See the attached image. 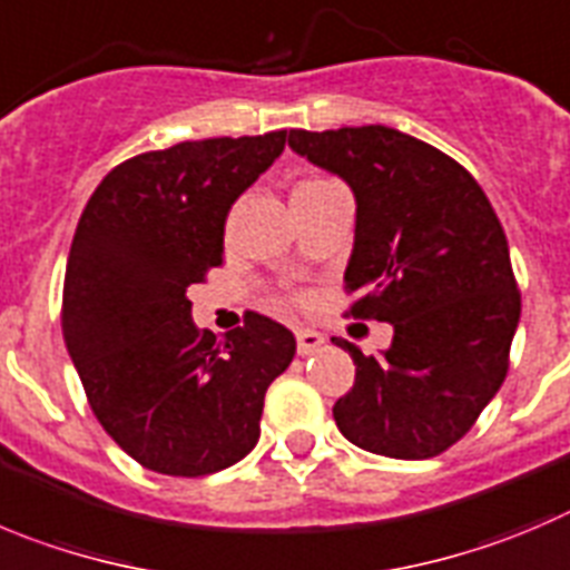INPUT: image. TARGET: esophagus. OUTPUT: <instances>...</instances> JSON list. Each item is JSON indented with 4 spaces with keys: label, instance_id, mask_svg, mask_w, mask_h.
Wrapping results in <instances>:
<instances>
[{
    "label": "esophagus",
    "instance_id": "obj_1",
    "mask_svg": "<svg viewBox=\"0 0 570 570\" xmlns=\"http://www.w3.org/2000/svg\"><path fill=\"white\" fill-rule=\"evenodd\" d=\"M295 340H297V354H301V357L317 354V351L326 345V337H323L321 332H315V328H297Z\"/></svg>",
    "mask_w": 570,
    "mask_h": 570
}]
</instances>
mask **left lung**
<instances>
[{
	"instance_id": "8db88e82",
	"label": "left lung",
	"mask_w": 570,
	"mask_h": 570,
	"mask_svg": "<svg viewBox=\"0 0 570 570\" xmlns=\"http://www.w3.org/2000/svg\"><path fill=\"white\" fill-rule=\"evenodd\" d=\"M289 148L354 194L351 315L393 326L380 357L332 337L357 365L334 422L368 453L433 459L507 380L520 321L507 233L470 171L405 131L292 129Z\"/></svg>"
}]
</instances>
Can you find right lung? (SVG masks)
Masks as SVG:
<instances>
[{
  "instance_id": "obj_1",
  "label": "right lung",
  "mask_w": 570,
  "mask_h": 570,
  "mask_svg": "<svg viewBox=\"0 0 570 570\" xmlns=\"http://www.w3.org/2000/svg\"><path fill=\"white\" fill-rule=\"evenodd\" d=\"M286 131L210 137L126 159L87 202L63 278V343L89 405L146 470L199 478L258 441L264 393L295 334L249 312L225 337L190 321L188 289L225 255L233 202Z\"/></svg>"
}]
</instances>
